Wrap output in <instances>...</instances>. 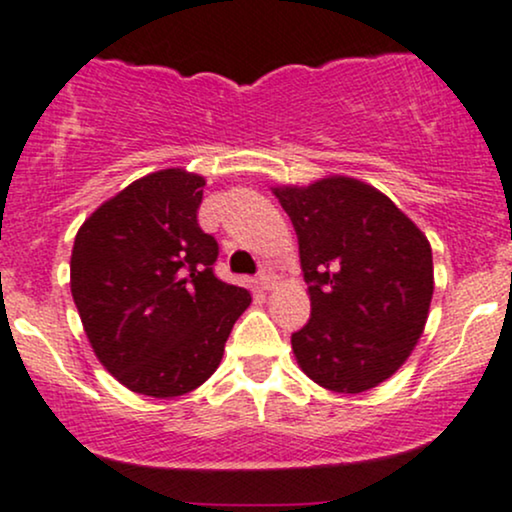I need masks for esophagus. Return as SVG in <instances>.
<instances>
[{
	"instance_id": "34e87169",
	"label": "esophagus",
	"mask_w": 512,
	"mask_h": 512,
	"mask_svg": "<svg viewBox=\"0 0 512 512\" xmlns=\"http://www.w3.org/2000/svg\"><path fill=\"white\" fill-rule=\"evenodd\" d=\"M276 279H279V276H276L272 269H262L260 272V276H257V284H260V289H264V291H272L274 286H276Z\"/></svg>"
}]
</instances>
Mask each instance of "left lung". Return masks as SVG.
I'll use <instances>...</instances> for the list:
<instances>
[{
    "label": "left lung",
    "instance_id": "1",
    "mask_svg": "<svg viewBox=\"0 0 512 512\" xmlns=\"http://www.w3.org/2000/svg\"><path fill=\"white\" fill-rule=\"evenodd\" d=\"M296 228L310 320L293 354L325 390L358 395L385 383L424 334L433 298L431 243L373 185L330 175L274 187Z\"/></svg>",
    "mask_w": 512,
    "mask_h": 512
}]
</instances>
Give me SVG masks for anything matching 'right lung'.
<instances>
[{"label": "right lung", "instance_id": "1", "mask_svg": "<svg viewBox=\"0 0 512 512\" xmlns=\"http://www.w3.org/2000/svg\"><path fill=\"white\" fill-rule=\"evenodd\" d=\"M204 178L166 168L134 180L81 223L72 296L110 375L158 399L197 390L219 368L250 291L216 279L219 243L197 223Z\"/></svg>", "mask_w": 512, "mask_h": 512}]
</instances>
